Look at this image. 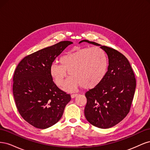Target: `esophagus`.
I'll use <instances>...</instances> for the list:
<instances>
[{
  "label": "esophagus",
  "mask_w": 150,
  "mask_h": 150,
  "mask_svg": "<svg viewBox=\"0 0 150 150\" xmlns=\"http://www.w3.org/2000/svg\"><path fill=\"white\" fill-rule=\"evenodd\" d=\"M78 94H71V96L72 98H74L75 97H76L77 96H78Z\"/></svg>",
  "instance_id": "1"
}]
</instances>
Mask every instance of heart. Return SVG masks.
I'll use <instances>...</instances> for the list:
<instances>
[{"label":"heart","instance_id":"obj_1","mask_svg":"<svg viewBox=\"0 0 150 150\" xmlns=\"http://www.w3.org/2000/svg\"><path fill=\"white\" fill-rule=\"evenodd\" d=\"M61 64L53 62L50 67V74L57 86H63L67 76L65 89H73L81 86L84 89H92L100 84L105 78L108 67L106 52L102 49L84 47L63 55Z\"/></svg>","mask_w":150,"mask_h":150}]
</instances>
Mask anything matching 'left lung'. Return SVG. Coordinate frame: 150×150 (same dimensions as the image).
<instances>
[{"instance_id": "obj_1", "label": "left lung", "mask_w": 150, "mask_h": 150, "mask_svg": "<svg viewBox=\"0 0 150 150\" xmlns=\"http://www.w3.org/2000/svg\"><path fill=\"white\" fill-rule=\"evenodd\" d=\"M108 56L107 74L102 82L85 94L87 103L84 108L86 120L99 128H110L128 114L136 88L134 72L127 58L117 50L96 42Z\"/></svg>"}]
</instances>
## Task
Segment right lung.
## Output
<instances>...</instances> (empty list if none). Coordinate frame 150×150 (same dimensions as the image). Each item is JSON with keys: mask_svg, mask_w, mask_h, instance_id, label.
<instances>
[{"mask_svg": "<svg viewBox=\"0 0 150 150\" xmlns=\"http://www.w3.org/2000/svg\"><path fill=\"white\" fill-rule=\"evenodd\" d=\"M71 41H61L25 56L13 77V95L23 119L39 129L55 125L62 117L70 94L59 88L50 74V67Z\"/></svg>", "mask_w": 150, "mask_h": 150, "instance_id": "right-lung-1", "label": "right lung"}]
</instances>
